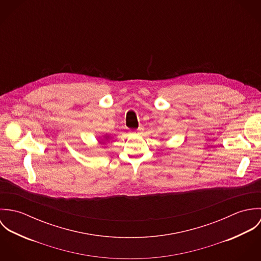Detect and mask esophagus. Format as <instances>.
I'll return each mask as SVG.
<instances>
[{"mask_svg": "<svg viewBox=\"0 0 261 261\" xmlns=\"http://www.w3.org/2000/svg\"><path fill=\"white\" fill-rule=\"evenodd\" d=\"M144 130V128L143 127H139L138 129H136V130H133V132H130V134L132 135H142V132Z\"/></svg>", "mask_w": 261, "mask_h": 261, "instance_id": "esophagus-1", "label": "esophagus"}]
</instances>
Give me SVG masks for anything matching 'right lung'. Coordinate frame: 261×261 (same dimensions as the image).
<instances>
[{
  "instance_id": "right-lung-1",
  "label": "right lung",
  "mask_w": 261,
  "mask_h": 261,
  "mask_svg": "<svg viewBox=\"0 0 261 261\" xmlns=\"http://www.w3.org/2000/svg\"><path fill=\"white\" fill-rule=\"evenodd\" d=\"M105 139H106V140H110V138H109V137H106Z\"/></svg>"
}]
</instances>
